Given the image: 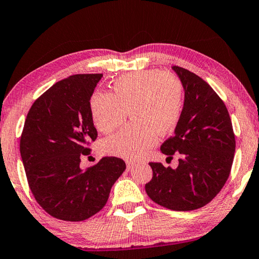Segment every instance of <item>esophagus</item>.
<instances>
[{
    "label": "esophagus",
    "instance_id": "34e87169",
    "mask_svg": "<svg viewBox=\"0 0 259 259\" xmlns=\"http://www.w3.org/2000/svg\"><path fill=\"white\" fill-rule=\"evenodd\" d=\"M126 165H127V168H133V167L135 166V162L134 161H131V160H127L126 161Z\"/></svg>",
    "mask_w": 259,
    "mask_h": 259
}]
</instances>
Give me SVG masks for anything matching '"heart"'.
Wrapping results in <instances>:
<instances>
[{
	"label": "heart",
	"instance_id": "obj_1",
	"mask_svg": "<svg viewBox=\"0 0 259 259\" xmlns=\"http://www.w3.org/2000/svg\"><path fill=\"white\" fill-rule=\"evenodd\" d=\"M183 109V85L169 72L140 70L118 78L112 94L98 92L91 99V115L97 128L110 133L127 118L134 120L102 143L108 155L135 160L142 158L158 135L178 125Z\"/></svg>",
	"mask_w": 259,
	"mask_h": 259
}]
</instances>
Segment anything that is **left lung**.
<instances>
[{"instance_id":"1","label":"left lung","mask_w":259,"mask_h":259,"mask_svg":"<svg viewBox=\"0 0 259 259\" xmlns=\"http://www.w3.org/2000/svg\"><path fill=\"white\" fill-rule=\"evenodd\" d=\"M185 98L175 134L161 144L162 153L180 156L176 169L149 162L152 179L146 184L152 201L170 210L189 211L209 203L229 179L235 137L228 109L201 77L173 66Z\"/></svg>"}]
</instances>
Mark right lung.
<instances>
[{
	"label": "right lung",
	"mask_w": 259,
	"mask_h": 259,
	"mask_svg": "<svg viewBox=\"0 0 259 259\" xmlns=\"http://www.w3.org/2000/svg\"><path fill=\"white\" fill-rule=\"evenodd\" d=\"M102 74H78L53 84L35 100L20 137V155L35 200L54 219L80 222L104 207L111 187L126 168L103 157L80 168L98 138L91 97Z\"/></svg>",
	"instance_id": "right-lung-1"
}]
</instances>
